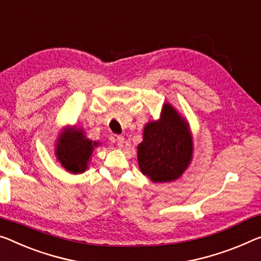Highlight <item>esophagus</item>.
I'll list each match as a JSON object with an SVG mask.
<instances>
[{
	"label": "esophagus",
	"mask_w": 261,
	"mask_h": 261,
	"mask_svg": "<svg viewBox=\"0 0 261 261\" xmlns=\"http://www.w3.org/2000/svg\"><path fill=\"white\" fill-rule=\"evenodd\" d=\"M123 143H125V138H123V136H121V135H118L117 136V144H118V147L119 148L123 147Z\"/></svg>",
	"instance_id": "esophagus-1"
}]
</instances>
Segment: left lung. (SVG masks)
I'll list each match as a JSON object with an SVG mask.
<instances>
[{"label":"left lung","mask_w":261,"mask_h":261,"mask_svg":"<svg viewBox=\"0 0 261 261\" xmlns=\"http://www.w3.org/2000/svg\"><path fill=\"white\" fill-rule=\"evenodd\" d=\"M192 151L189 123L166 102L161 118L144 126L143 141L138 146L139 168L155 183L175 181L189 167Z\"/></svg>","instance_id":"obj_1"}]
</instances>
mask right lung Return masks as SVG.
Wrapping results in <instances>:
<instances>
[{"mask_svg":"<svg viewBox=\"0 0 261 261\" xmlns=\"http://www.w3.org/2000/svg\"><path fill=\"white\" fill-rule=\"evenodd\" d=\"M99 144L87 139L80 128H65L56 143V158L67 171L82 174L89 168L91 155Z\"/></svg>","mask_w":261,"mask_h":261,"instance_id":"1","label":"right lung"}]
</instances>
